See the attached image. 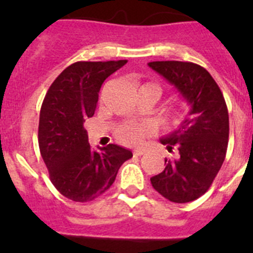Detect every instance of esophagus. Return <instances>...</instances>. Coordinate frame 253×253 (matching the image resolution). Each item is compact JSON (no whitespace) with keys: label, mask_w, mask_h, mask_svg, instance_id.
Segmentation results:
<instances>
[{"label":"esophagus","mask_w":253,"mask_h":253,"mask_svg":"<svg viewBox=\"0 0 253 253\" xmlns=\"http://www.w3.org/2000/svg\"><path fill=\"white\" fill-rule=\"evenodd\" d=\"M144 153H146V151H144V149H135V151L133 152L134 156H143Z\"/></svg>","instance_id":"esophagus-1"}]
</instances>
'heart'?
<instances>
[{"label": "heart", "mask_w": 253, "mask_h": 253, "mask_svg": "<svg viewBox=\"0 0 253 253\" xmlns=\"http://www.w3.org/2000/svg\"><path fill=\"white\" fill-rule=\"evenodd\" d=\"M147 86L153 87L154 90L160 93V88L156 84H147ZM186 118V114L182 110L172 111L169 115V120L173 125H180ZM152 133V126L147 123H128V124L120 125L119 128L116 129V138L124 144L128 146H135L139 144L146 137H148Z\"/></svg>", "instance_id": "b5f03b06"}]
</instances>
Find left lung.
Listing matches in <instances>:
<instances>
[{
    "label": "left lung",
    "mask_w": 253,
    "mask_h": 253,
    "mask_svg": "<svg viewBox=\"0 0 253 253\" xmlns=\"http://www.w3.org/2000/svg\"><path fill=\"white\" fill-rule=\"evenodd\" d=\"M148 66L178 91L190 110L176 130L161 138L177 156L165 160V169L151 177L152 186L173 203L204 195L224 162L229 118L223 93L207 69L191 62L161 60Z\"/></svg>",
    "instance_id": "1"
}]
</instances>
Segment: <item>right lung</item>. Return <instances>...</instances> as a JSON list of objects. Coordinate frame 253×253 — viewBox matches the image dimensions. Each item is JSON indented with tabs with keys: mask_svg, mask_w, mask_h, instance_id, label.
<instances>
[{
	"mask_svg": "<svg viewBox=\"0 0 253 253\" xmlns=\"http://www.w3.org/2000/svg\"><path fill=\"white\" fill-rule=\"evenodd\" d=\"M128 60L76 62L49 87L40 109L39 148L51 184L73 202H91L115 181L133 157L116 144L91 149L84 123L92 118L101 84Z\"/></svg>",
	"mask_w": 253,
	"mask_h": 253,
	"instance_id": "right-lung-1",
	"label": "right lung"
}]
</instances>
